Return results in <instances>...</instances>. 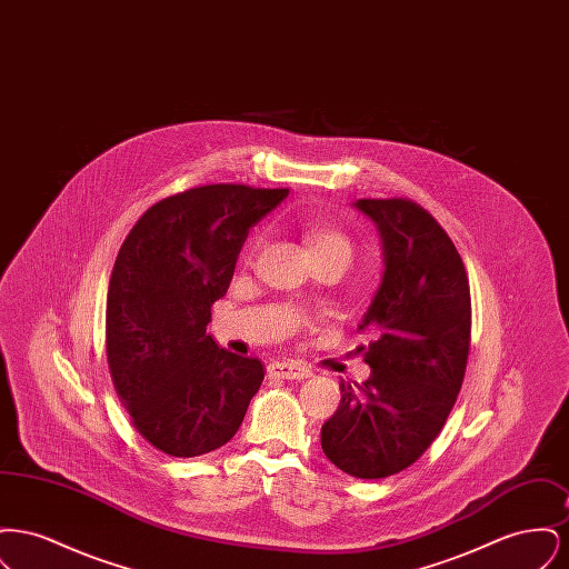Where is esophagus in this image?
Listing matches in <instances>:
<instances>
[{"label": "esophagus", "instance_id": "34e87169", "mask_svg": "<svg viewBox=\"0 0 569 569\" xmlns=\"http://www.w3.org/2000/svg\"><path fill=\"white\" fill-rule=\"evenodd\" d=\"M269 376L279 379H305L311 376V369L297 360H279L269 365Z\"/></svg>", "mask_w": 569, "mask_h": 569}]
</instances>
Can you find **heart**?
Here are the masks:
<instances>
[{
    "label": "heart",
    "instance_id": "b5f03b06",
    "mask_svg": "<svg viewBox=\"0 0 569 569\" xmlns=\"http://www.w3.org/2000/svg\"><path fill=\"white\" fill-rule=\"evenodd\" d=\"M302 232H305V243L309 247L311 256H322V253H341L352 258L353 243L348 232L335 226H320L313 221H302ZM269 237L267 228H258L249 241L244 244V260H253L256 253L264 247Z\"/></svg>",
    "mask_w": 569,
    "mask_h": 569
}]
</instances>
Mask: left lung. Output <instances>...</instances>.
<instances>
[{
  "instance_id": "obj_1",
  "label": "left lung",
  "mask_w": 569,
  "mask_h": 569,
  "mask_svg": "<svg viewBox=\"0 0 569 569\" xmlns=\"http://www.w3.org/2000/svg\"><path fill=\"white\" fill-rule=\"evenodd\" d=\"M378 226L383 277L358 330L371 378L341 381V403L322 427V450L341 471L388 478L420 459L457 403L471 341L469 279L435 217L406 198H362Z\"/></svg>"
}]
</instances>
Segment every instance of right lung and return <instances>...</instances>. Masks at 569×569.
<instances>
[{
  "label": "right lung",
  "instance_id": "1",
  "mask_svg": "<svg viewBox=\"0 0 569 569\" xmlns=\"http://www.w3.org/2000/svg\"><path fill=\"white\" fill-rule=\"evenodd\" d=\"M288 193L191 188L147 209L119 249L107 298L110 378L136 431L163 455L221 448L260 390L262 362L221 350L207 325L249 228Z\"/></svg>",
  "mask_w": 569,
  "mask_h": 569
}]
</instances>
